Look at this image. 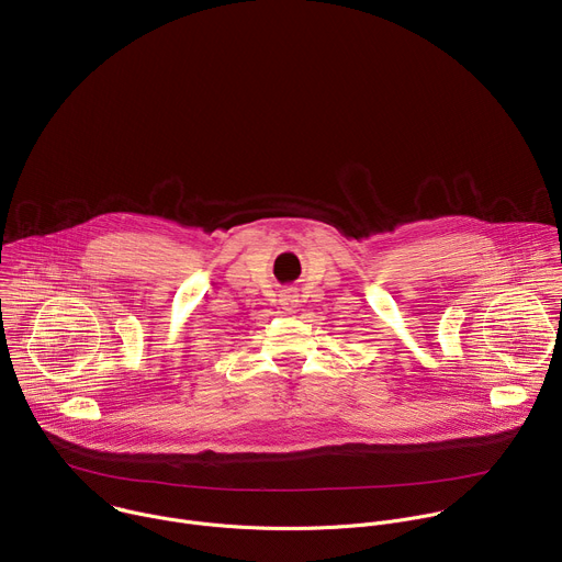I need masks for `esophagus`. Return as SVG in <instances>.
<instances>
[{
  "instance_id": "34e87169",
  "label": "esophagus",
  "mask_w": 562,
  "mask_h": 562,
  "mask_svg": "<svg viewBox=\"0 0 562 562\" xmlns=\"http://www.w3.org/2000/svg\"><path fill=\"white\" fill-rule=\"evenodd\" d=\"M281 305H283L285 310H292V307L296 305V294H294V290H283V292H281Z\"/></svg>"
}]
</instances>
